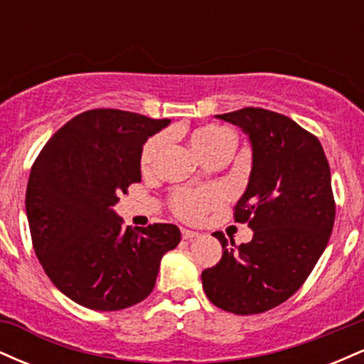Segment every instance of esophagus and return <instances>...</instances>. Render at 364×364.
I'll return each mask as SVG.
<instances>
[{"mask_svg": "<svg viewBox=\"0 0 364 364\" xmlns=\"http://www.w3.org/2000/svg\"><path fill=\"white\" fill-rule=\"evenodd\" d=\"M181 236L183 240H193V237L198 236V232L191 231V229H181Z\"/></svg>", "mask_w": 364, "mask_h": 364, "instance_id": "1", "label": "esophagus"}]
</instances>
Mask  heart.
I'll return each mask as SVG.
<instances>
[{"label":"heart","instance_id":"1","mask_svg":"<svg viewBox=\"0 0 364 364\" xmlns=\"http://www.w3.org/2000/svg\"><path fill=\"white\" fill-rule=\"evenodd\" d=\"M190 141L193 149L205 161L212 157L223 156L229 157L235 150V133L229 128L220 124L208 123L195 128L190 133ZM164 147V136L154 135L145 141L140 150V169L149 173L156 168L159 154ZM220 202L219 190L212 186L203 188H176L169 196V203L173 212L179 219L198 220L207 214L210 208H214Z\"/></svg>","mask_w":364,"mask_h":364}]
</instances>
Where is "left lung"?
Instances as JSON below:
<instances>
[{"mask_svg":"<svg viewBox=\"0 0 364 364\" xmlns=\"http://www.w3.org/2000/svg\"><path fill=\"white\" fill-rule=\"evenodd\" d=\"M217 118L252 141V174L232 215L253 229V240L236 246L214 232L223 258L202 272L203 291L220 310L257 315L287 301L328 243L336 220L330 166L320 140L287 116L243 107Z\"/></svg>","mask_w":364,"mask_h":364,"instance_id":"1","label":"left lung"}]
</instances>
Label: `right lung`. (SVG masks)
<instances>
[{
	"instance_id": "add662e5",
	"label": "right lung",
	"mask_w": 364,
	"mask_h": 364,
	"mask_svg": "<svg viewBox=\"0 0 364 364\" xmlns=\"http://www.w3.org/2000/svg\"><path fill=\"white\" fill-rule=\"evenodd\" d=\"M169 119L121 109H90L48 140L25 193L34 252L54 286L90 310L116 311L144 301L162 255L176 248L174 224L124 228L121 193L140 183V150Z\"/></svg>"
}]
</instances>
